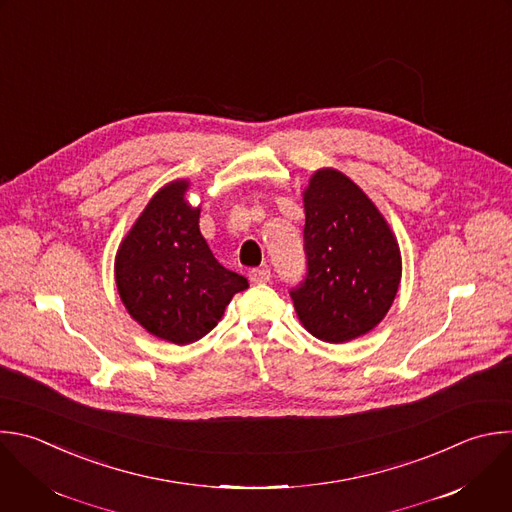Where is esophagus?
Instances as JSON below:
<instances>
[{
  "label": "esophagus",
  "instance_id": "34e87169",
  "mask_svg": "<svg viewBox=\"0 0 512 512\" xmlns=\"http://www.w3.org/2000/svg\"><path fill=\"white\" fill-rule=\"evenodd\" d=\"M271 279V271L269 269H251L249 271V281L253 285H259V283H267Z\"/></svg>",
  "mask_w": 512,
  "mask_h": 512
}]
</instances>
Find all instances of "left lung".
I'll list each match as a JSON object with an SVG mask.
<instances>
[{
  "mask_svg": "<svg viewBox=\"0 0 512 512\" xmlns=\"http://www.w3.org/2000/svg\"><path fill=\"white\" fill-rule=\"evenodd\" d=\"M307 277L291 291L301 325L346 344L390 311L402 279L398 239L374 201L337 168H317L303 191Z\"/></svg>",
  "mask_w": 512,
  "mask_h": 512,
  "instance_id": "left-lung-1",
  "label": "left lung"
}]
</instances>
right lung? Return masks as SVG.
Segmentation results:
<instances>
[{
	"instance_id": "add662e5",
	"label": "right lung",
	"mask_w": 512,
	"mask_h": 512,
	"mask_svg": "<svg viewBox=\"0 0 512 512\" xmlns=\"http://www.w3.org/2000/svg\"><path fill=\"white\" fill-rule=\"evenodd\" d=\"M189 189V179L160 187L114 257L116 289L128 315L177 346L207 335L233 295L249 287L215 259L199 229L201 207L185 197Z\"/></svg>"
}]
</instances>
